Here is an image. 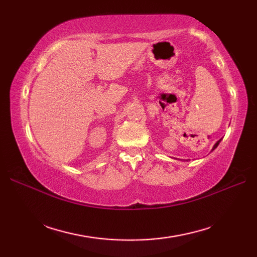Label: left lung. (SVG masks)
<instances>
[{
    "label": "left lung",
    "instance_id": "obj_1",
    "mask_svg": "<svg viewBox=\"0 0 257 257\" xmlns=\"http://www.w3.org/2000/svg\"><path fill=\"white\" fill-rule=\"evenodd\" d=\"M221 140H222V139H220L219 141H216V144H215L214 146H213V148H212V151H213V150H214V149L216 148V147H217V146H219V144L221 143Z\"/></svg>",
    "mask_w": 257,
    "mask_h": 257
}]
</instances>
